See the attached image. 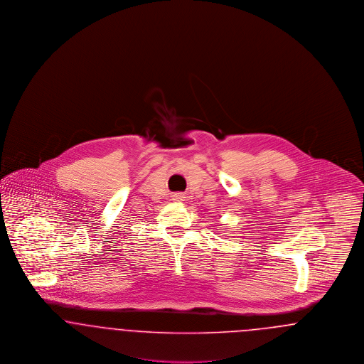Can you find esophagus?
Masks as SVG:
<instances>
[{
    "label": "esophagus",
    "mask_w": 364,
    "mask_h": 364,
    "mask_svg": "<svg viewBox=\"0 0 364 364\" xmlns=\"http://www.w3.org/2000/svg\"><path fill=\"white\" fill-rule=\"evenodd\" d=\"M172 198H173V200H176V202H180V200H184L186 196L183 193H174Z\"/></svg>",
    "instance_id": "obj_1"
}]
</instances>
